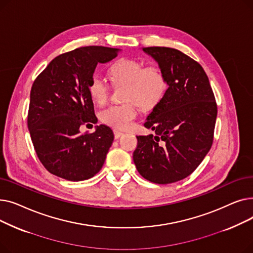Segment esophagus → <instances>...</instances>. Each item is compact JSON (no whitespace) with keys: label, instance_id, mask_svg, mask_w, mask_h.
<instances>
[{"label":"esophagus","instance_id":"1","mask_svg":"<svg viewBox=\"0 0 253 253\" xmlns=\"http://www.w3.org/2000/svg\"><path fill=\"white\" fill-rule=\"evenodd\" d=\"M123 134H124V133H123L122 131L117 130V129H115V130H114V135H115V138H116V139H117V138H119V137H121Z\"/></svg>","mask_w":253,"mask_h":253}]
</instances>
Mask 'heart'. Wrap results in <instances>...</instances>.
<instances>
[{
  "instance_id": "1",
  "label": "heart",
  "mask_w": 253,
  "mask_h": 253,
  "mask_svg": "<svg viewBox=\"0 0 253 253\" xmlns=\"http://www.w3.org/2000/svg\"><path fill=\"white\" fill-rule=\"evenodd\" d=\"M114 82H126L123 103L113 104L100 113V121L116 129L129 128L138 115L137 104L143 109L154 108L163 98L167 81L163 71L158 65L144 66L140 60L121 58L110 69ZM111 86L99 73L90 79L88 91L91 98L102 104L108 100Z\"/></svg>"
}]
</instances>
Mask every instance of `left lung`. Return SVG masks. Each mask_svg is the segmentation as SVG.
Segmentation results:
<instances>
[{
	"label": "left lung",
	"instance_id": "obj_1",
	"mask_svg": "<svg viewBox=\"0 0 253 253\" xmlns=\"http://www.w3.org/2000/svg\"><path fill=\"white\" fill-rule=\"evenodd\" d=\"M142 50L158 62L168 88L144 122L155 134L136 136L133 161L143 178L172 183L193 173L209 152L217 105L206 73L193 58L168 47Z\"/></svg>",
	"mask_w": 253,
	"mask_h": 253
}]
</instances>
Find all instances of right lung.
Wrapping results in <instances>:
<instances>
[{
  "label": "right lung",
  "instance_id": "right-lung-1",
  "mask_svg": "<svg viewBox=\"0 0 253 253\" xmlns=\"http://www.w3.org/2000/svg\"><path fill=\"white\" fill-rule=\"evenodd\" d=\"M120 49L77 48L53 59L31 90L28 127L39 160L58 177L86 180L101 169L114 140L113 130L95 127L82 134L80 127L97 123L88 91L97 63L114 59Z\"/></svg>",
  "mask_w": 253,
  "mask_h": 253
}]
</instances>
